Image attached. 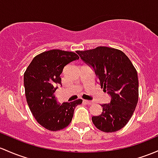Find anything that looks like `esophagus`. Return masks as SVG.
Masks as SVG:
<instances>
[{
	"label": "esophagus",
	"mask_w": 158,
	"mask_h": 158,
	"mask_svg": "<svg viewBox=\"0 0 158 158\" xmlns=\"http://www.w3.org/2000/svg\"><path fill=\"white\" fill-rule=\"evenodd\" d=\"M83 102H84V103H85V104H89V105H90V104H93V101H92L84 100V101H83Z\"/></svg>",
	"instance_id": "34e87169"
}]
</instances>
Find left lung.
Listing matches in <instances>:
<instances>
[{
	"mask_svg": "<svg viewBox=\"0 0 158 158\" xmlns=\"http://www.w3.org/2000/svg\"><path fill=\"white\" fill-rule=\"evenodd\" d=\"M76 53L92 66L103 91L111 96L110 103L101 104L102 113L92 117V123L104 132H117L129 122L139 100L135 66L122 51L114 48L100 46Z\"/></svg>",
	"mask_w": 158,
	"mask_h": 158,
	"instance_id": "obj_1",
	"label": "left lung"
}]
</instances>
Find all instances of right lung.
<instances>
[{
	"instance_id": "add662e5",
	"label": "right lung",
	"mask_w": 158,
	"mask_h": 158,
	"mask_svg": "<svg viewBox=\"0 0 158 158\" xmlns=\"http://www.w3.org/2000/svg\"><path fill=\"white\" fill-rule=\"evenodd\" d=\"M79 58L74 52L54 49L33 58L24 73L25 94L35 119L50 131L68 127L82 99L58 104L54 93L61 85L60 74L66 64Z\"/></svg>"
}]
</instances>
